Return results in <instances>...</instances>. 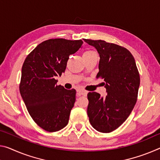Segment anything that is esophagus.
Returning <instances> with one entry per match:
<instances>
[{
	"mask_svg": "<svg viewBox=\"0 0 160 160\" xmlns=\"http://www.w3.org/2000/svg\"><path fill=\"white\" fill-rule=\"evenodd\" d=\"M88 92L82 89H78L77 90V95L78 96H81V95H87Z\"/></svg>",
	"mask_w": 160,
	"mask_h": 160,
	"instance_id": "esophagus-1",
	"label": "esophagus"
}]
</instances>
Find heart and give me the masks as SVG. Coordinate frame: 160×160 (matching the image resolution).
<instances>
[{
	"instance_id": "1",
	"label": "heart",
	"mask_w": 160,
	"mask_h": 160,
	"mask_svg": "<svg viewBox=\"0 0 160 160\" xmlns=\"http://www.w3.org/2000/svg\"><path fill=\"white\" fill-rule=\"evenodd\" d=\"M95 52L94 51H92V50H87V51H85L84 52V54H90V53H93Z\"/></svg>"
}]
</instances>
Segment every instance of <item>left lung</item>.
<instances>
[{
    "label": "left lung",
    "mask_w": 160,
    "mask_h": 160,
    "mask_svg": "<svg viewBox=\"0 0 160 160\" xmlns=\"http://www.w3.org/2000/svg\"><path fill=\"white\" fill-rule=\"evenodd\" d=\"M100 55L97 79H103L106 97L88 94V115L94 128L108 133L118 129L135 107L140 83L135 58L125 48L105 40L85 39Z\"/></svg>",
    "instance_id": "8db88e82"
}]
</instances>
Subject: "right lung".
Wrapping results in <instances>:
<instances>
[{
    "mask_svg": "<svg viewBox=\"0 0 160 160\" xmlns=\"http://www.w3.org/2000/svg\"><path fill=\"white\" fill-rule=\"evenodd\" d=\"M82 43V40H47L28 55L22 65L20 92L32 120L45 131L57 132L68 125L76 91L57 85L55 77L65 72L70 55Z\"/></svg>",
    "mask_w": 160,
    "mask_h": 160,
    "instance_id": "obj_1",
    "label": "right lung"
}]
</instances>
